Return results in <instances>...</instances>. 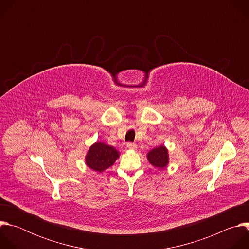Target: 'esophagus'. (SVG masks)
I'll use <instances>...</instances> for the list:
<instances>
[{
    "label": "esophagus",
    "mask_w": 249,
    "mask_h": 249,
    "mask_svg": "<svg viewBox=\"0 0 249 249\" xmlns=\"http://www.w3.org/2000/svg\"><path fill=\"white\" fill-rule=\"evenodd\" d=\"M127 148L131 149V150H136L137 149V145L135 143H128L127 144Z\"/></svg>",
    "instance_id": "34e87169"
}]
</instances>
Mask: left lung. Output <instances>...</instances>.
I'll list each match as a JSON object with an SVG mask.
<instances>
[{"instance_id":"8db88e82","label":"left lung","mask_w":249,"mask_h":249,"mask_svg":"<svg viewBox=\"0 0 249 249\" xmlns=\"http://www.w3.org/2000/svg\"><path fill=\"white\" fill-rule=\"evenodd\" d=\"M148 160L155 167L163 168L168 162L167 150L163 146L155 148L148 154Z\"/></svg>"}]
</instances>
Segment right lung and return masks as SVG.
I'll list each match as a JSON object with an SVG mask.
<instances>
[{
    "instance_id": "add662e5",
    "label": "right lung",
    "mask_w": 249,
    "mask_h": 249,
    "mask_svg": "<svg viewBox=\"0 0 249 249\" xmlns=\"http://www.w3.org/2000/svg\"><path fill=\"white\" fill-rule=\"evenodd\" d=\"M118 157V152L113 147L98 142L89 148L86 162L91 169L102 172L110 167Z\"/></svg>"
}]
</instances>
